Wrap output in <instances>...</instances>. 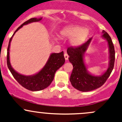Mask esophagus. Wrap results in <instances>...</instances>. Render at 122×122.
I'll return each instance as SVG.
<instances>
[{
  "label": "esophagus",
  "mask_w": 122,
  "mask_h": 122,
  "mask_svg": "<svg viewBox=\"0 0 122 122\" xmlns=\"http://www.w3.org/2000/svg\"><path fill=\"white\" fill-rule=\"evenodd\" d=\"M64 57H65V60H67L68 59L69 56H68V54L66 53V52H65V53L64 54Z\"/></svg>",
  "instance_id": "esophagus-1"
}]
</instances>
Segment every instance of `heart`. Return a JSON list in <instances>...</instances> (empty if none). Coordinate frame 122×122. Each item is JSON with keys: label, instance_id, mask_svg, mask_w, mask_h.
I'll return each instance as SVG.
<instances>
[{"label": "heart", "instance_id": "1", "mask_svg": "<svg viewBox=\"0 0 122 122\" xmlns=\"http://www.w3.org/2000/svg\"><path fill=\"white\" fill-rule=\"evenodd\" d=\"M63 37L70 38V43L72 46H78L82 44L89 35V30L78 25H72L65 27L60 31Z\"/></svg>", "mask_w": 122, "mask_h": 122}]
</instances>
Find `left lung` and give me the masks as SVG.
<instances>
[{
  "instance_id": "obj_1",
  "label": "left lung",
  "mask_w": 122,
  "mask_h": 122,
  "mask_svg": "<svg viewBox=\"0 0 122 122\" xmlns=\"http://www.w3.org/2000/svg\"><path fill=\"white\" fill-rule=\"evenodd\" d=\"M102 37L107 42L109 48V66L106 71L101 75H95L87 70L84 61V55L91 42L92 37L84 44L77 47H69L67 54L69 61L73 65V70L70 80L75 89L82 92H88L103 85L111 75L115 63V52L112 39L105 30L102 31Z\"/></svg>"
}]
</instances>
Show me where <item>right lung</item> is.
Wrapping results in <instances>:
<instances>
[{
  "label": "right lung",
  "mask_w": 122,
  "mask_h": 122,
  "mask_svg": "<svg viewBox=\"0 0 122 122\" xmlns=\"http://www.w3.org/2000/svg\"><path fill=\"white\" fill-rule=\"evenodd\" d=\"M42 20V17L32 18L27 21H25L15 31L12 37L10 38L9 43L7 52V64L10 72L13 75L15 79L22 86L28 90L31 91H38L47 88L54 78L56 71L65 63V58L64 56V52L60 53H51L45 64L44 67L36 74L31 75H24L19 74L13 68L10 62V47L13 37L15 33L23 26L31 23L38 22Z\"/></svg>",
  "instance_id": "obj_1"
}]
</instances>
